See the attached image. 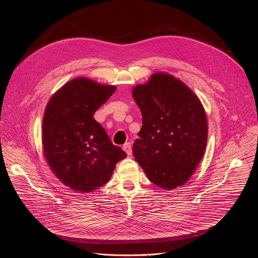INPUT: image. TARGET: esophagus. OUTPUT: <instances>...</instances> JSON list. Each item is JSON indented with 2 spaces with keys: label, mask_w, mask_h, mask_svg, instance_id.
Masks as SVG:
<instances>
[{
  "label": "esophagus",
  "mask_w": 258,
  "mask_h": 258,
  "mask_svg": "<svg viewBox=\"0 0 258 258\" xmlns=\"http://www.w3.org/2000/svg\"><path fill=\"white\" fill-rule=\"evenodd\" d=\"M122 149L124 150V152L130 156L132 155V145L131 143H125L123 146H122Z\"/></svg>",
  "instance_id": "obj_1"
}]
</instances>
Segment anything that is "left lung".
I'll return each instance as SVG.
<instances>
[{
	"instance_id": "8db88e82",
	"label": "left lung",
	"mask_w": 258,
	"mask_h": 258,
	"mask_svg": "<svg viewBox=\"0 0 258 258\" xmlns=\"http://www.w3.org/2000/svg\"><path fill=\"white\" fill-rule=\"evenodd\" d=\"M132 94L143 117L140 139L133 146L136 161L157 187L182 186L206 149L208 124L201 101L166 72L154 73Z\"/></svg>"
}]
</instances>
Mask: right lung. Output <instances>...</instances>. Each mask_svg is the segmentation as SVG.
<instances>
[{
    "mask_svg": "<svg viewBox=\"0 0 258 258\" xmlns=\"http://www.w3.org/2000/svg\"><path fill=\"white\" fill-rule=\"evenodd\" d=\"M115 91V86L77 78L61 87L46 106L44 156L56 177L76 192L90 193L105 185L116 163L126 157L93 117Z\"/></svg>",
    "mask_w": 258,
    "mask_h": 258,
    "instance_id": "right-lung-1",
    "label": "right lung"
}]
</instances>
